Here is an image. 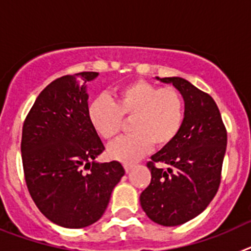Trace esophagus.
I'll use <instances>...</instances> for the list:
<instances>
[{"instance_id":"1","label":"esophagus","mask_w":251,"mask_h":251,"mask_svg":"<svg viewBox=\"0 0 251 251\" xmlns=\"http://www.w3.org/2000/svg\"><path fill=\"white\" fill-rule=\"evenodd\" d=\"M133 167H134V166L130 165V163H124V170H126V172H127V174H129L130 171L133 170Z\"/></svg>"}]
</instances>
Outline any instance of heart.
Segmentation results:
<instances>
[{
  "label": "heart",
  "mask_w": 251,
  "mask_h": 251,
  "mask_svg": "<svg viewBox=\"0 0 251 251\" xmlns=\"http://www.w3.org/2000/svg\"><path fill=\"white\" fill-rule=\"evenodd\" d=\"M93 128L105 141H112L123 129L124 119H130V136L118 139L108 148L112 158L133 163L154 145L166 147L179 133L185 121L182 95L172 86L161 88L146 80H133L113 93L98 95L88 106Z\"/></svg>",
  "instance_id": "b5f03b06"
}]
</instances>
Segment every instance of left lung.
<instances>
[{"mask_svg":"<svg viewBox=\"0 0 251 251\" xmlns=\"http://www.w3.org/2000/svg\"><path fill=\"white\" fill-rule=\"evenodd\" d=\"M159 79V77H157ZM172 83L185 100V121L176 138L151 157V183L141 206L151 220L163 226L185 224L207 207L221 181L227 132L214 99L182 77ZM156 163L171 165L158 169Z\"/></svg>","mask_w":251,"mask_h":251,"instance_id":"8db88e82","label":"left lung"}]
</instances>
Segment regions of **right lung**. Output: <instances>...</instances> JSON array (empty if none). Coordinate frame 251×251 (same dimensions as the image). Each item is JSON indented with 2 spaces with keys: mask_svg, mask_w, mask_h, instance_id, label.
<instances>
[{
  "mask_svg": "<svg viewBox=\"0 0 251 251\" xmlns=\"http://www.w3.org/2000/svg\"><path fill=\"white\" fill-rule=\"evenodd\" d=\"M97 76L57 77L40 93L22 127L28 192L44 216L69 229L98 221L124 175L119 162H95L105 148L88 117L85 84Z\"/></svg>",
  "mask_w": 251,
  "mask_h": 251,
  "instance_id": "add662e5",
  "label": "right lung"
}]
</instances>
